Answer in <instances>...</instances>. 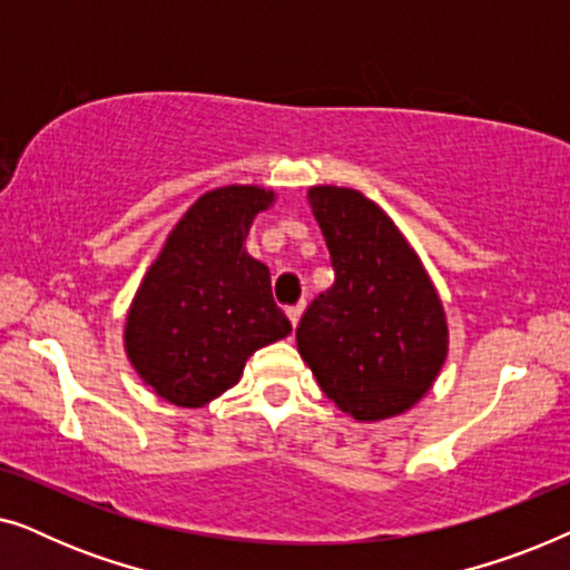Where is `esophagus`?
<instances>
[{
	"mask_svg": "<svg viewBox=\"0 0 570 570\" xmlns=\"http://www.w3.org/2000/svg\"><path fill=\"white\" fill-rule=\"evenodd\" d=\"M303 303H298V306H293V308H287V318H291V324L293 326H298V322H301V316H303Z\"/></svg>",
	"mask_w": 570,
	"mask_h": 570,
	"instance_id": "esophagus-1",
	"label": "esophagus"
}]
</instances>
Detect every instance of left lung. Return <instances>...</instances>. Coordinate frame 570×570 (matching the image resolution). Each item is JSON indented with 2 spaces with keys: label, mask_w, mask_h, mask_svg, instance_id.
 <instances>
[{
  "label": "left lung",
  "mask_w": 570,
  "mask_h": 570,
  "mask_svg": "<svg viewBox=\"0 0 570 570\" xmlns=\"http://www.w3.org/2000/svg\"><path fill=\"white\" fill-rule=\"evenodd\" d=\"M334 285L303 314L295 340L322 392L361 423L396 417L431 392L449 355L439 291L376 202L311 186Z\"/></svg>",
  "instance_id": "8db88e82"
}]
</instances>
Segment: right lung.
<instances>
[{
	"instance_id": "1",
	"label": "right lung",
	"mask_w": 570,
	"mask_h": 570,
	"mask_svg": "<svg viewBox=\"0 0 570 570\" xmlns=\"http://www.w3.org/2000/svg\"><path fill=\"white\" fill-rule=\"evenodd\" d=\"M275 191L230 184L194 202L145 272L124 350L137 376L176 407H205L238 384L248 357L291 334L267 264L244 248Z\"/></svg>"
}]
</instances>
